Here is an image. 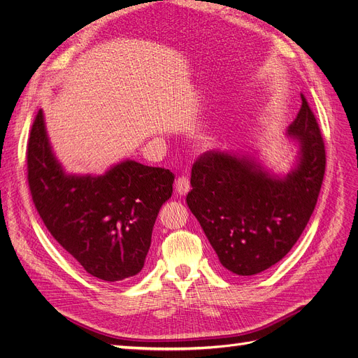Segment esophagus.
Listing matches in <instances>:
<instances>
[{
	"label": "esophagus",
	"mask_w": 358,
	"mask_h": 358,
	"mask_svg": "<svg viewBox=\"0 0 358 358\" xmlns=\"http://www.w3.org/2000/svg\"><path fill=\"white\" fill-rule=\"evenodd\" d=\"M189 190H190V180L186 176H180L176 180V192L180 196H184L186 193H189Z\"/></svg>",
	"instance_id": "34e87169"
}]
</instances>
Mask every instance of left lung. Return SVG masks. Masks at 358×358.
<instances>
[{"label":"left lung","mask_w":358,"mask_h":358,"mask_svg":"<svg viewBox=\"0 0 358 358\" xmlns=\"http://www.w3.org/2000/svg\"><path fill=\"white\" fill-rule=\"evenodd\" d=\"M286 134L299 143V162L285 178L246 156L205 152L192 168L186 201L221 266L254 275L279 262L299 239L317 203L326 152L307 99Z\"/></svg>","instance_id":"8db88e82"}]
</instances>
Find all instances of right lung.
<instances>
[{
    "label": "right lung",
    "instance_id": "right-lung-1",
    "mask_svg": "<svg viewBox=\"0 0 358 358\" xmlns=\"http://www.w3.org/2000/svg\"><path fill=\"white\" fill-rule=\"evenodd\" d=\"M26 159L34 205L66 252L104 282L138 274L174 174L125 161L104 176H68L51 152L43 110L32 124Z\"/></svg>",
    "mask_w": 358,
    "mask_h": 358
}]
</instances>
